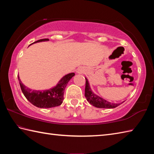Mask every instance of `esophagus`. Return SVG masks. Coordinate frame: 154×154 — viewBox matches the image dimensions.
<instances>
[{
  "mask_svg": "<svg viewBox=\"0 0 154 154\" xmlns=\"http://www.w3.org/2000/svg\"><path fill=\"white\" fill-rule=\"evenodd\" d=\"M78 72H79V73H81V72H82V71H81V69H79V71H78Z\"/></svg>",
  "mask_w": 154,
  "mask_h": 154,
  "instance_id": "esophagus-1",
  "label": "esophagus"
}]
</instances>
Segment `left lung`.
Listing matches in <instances>:
<instances>
[{
  "label": "left lung",
  "mask_w": 154,
  "mask_h": 154,
  "mask_svg": "<svg viewBox=\"0 0 154 154\" xmlns=\"http://www.w3.org/2000/svg\"><path fill=\"white\" fill-rule=\"evenodd\" d=\"M85 96L87 100L89 101L91 104L97 108H101V109H113L118 106L120 105L122 103H112L108 102L107 100L103 99L99 96L94 94L89 87V84L88 83L87 78H85Z\"/></svg>",
  "instance_id": "8db88e82"
}]
</instances>
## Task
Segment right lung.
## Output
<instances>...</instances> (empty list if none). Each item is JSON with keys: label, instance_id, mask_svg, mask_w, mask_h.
Listing matches in <instances>:
<instances>
[{"label": "right lung", "instance_id": "right-lung-1", "mask_svg": "<svg viewBox=\"0 0 154 154\" xmlns=\"http://www.w3.org/2000/svg\"><path fill=\"white\" fill-rule=\"evenodd\" d=\"M48 40V38L41 39V40H39L34 42V43ZM74 75V73L66 75L60 81V82H59L56 87H55L51 89L44 91H34L28 89L21 82L19 76H18V79L21 90L25 97L33 105L38 108L47 109V108H52L60 106L63 103V93L65 87H66L69 81Z\"/></svg>", "mask_w": 154, "mask_h": 154}]
</instances>
